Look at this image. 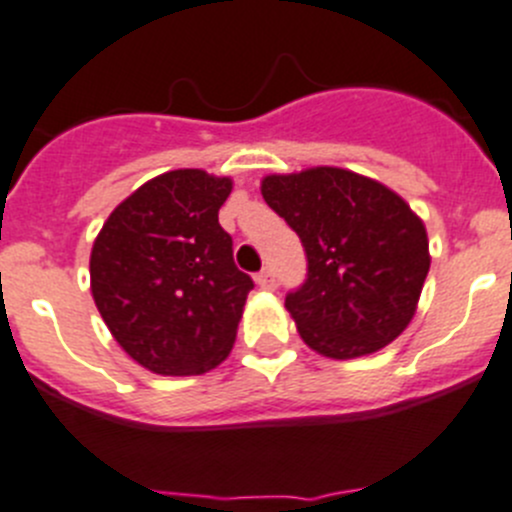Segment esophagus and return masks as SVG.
<instances>
[{"label": "esophagus", "instance_id": "1", "mask_svg": "<svg viewBox=\"0 0 512 512\" xmlns=\"http://www.w3.org/2000/svg\"><path fill=\"white\" fill-rule=\"evenodd\" d=\"M255 280H257V285H260L262 290H272V288H275V275H272L270 267H265V270L257 272Z\"/></svg>", "mask_w": 512, "mask_h": 512}]
</instances>
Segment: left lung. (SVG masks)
I'll use <instances>...</instances> for the list:
<instances>
[{
    "mask_svg": "<svg viewBox=\"0 0 512 512\" xmlns=\"http://www.w3.org/2000/svg\"><path fill=\"white\" fill-rule=\"evenodd\" d=\"M260 191L308 257V278L285 298L300 338L341 361L389 346L432 262L422 219L389 186L338 166L270 174Z\"/></svg>",
    "mask_w": 512,
    "mask_h": 512,
    "instance_id": "8db88e82",
    "label": "left lung"
}]
</instances>
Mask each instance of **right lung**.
Listing matches in <instances>:
<instances>
[{"label": "right lung", "instance_id": "add662e5", "mask_svg": "<svg viewBox=\"0 0 512 512\" xmlns=\"http://www.w3.org/2000/svg\"><path fill=\"white\" fill-rule=\"evenodd\" d=\"M229 176H154L105 219L90 252V293L118 346L161 376L207 374L229 356L252 278L219 227Z\"/></svg>", "mask_w": 512, "mask_h": 512}]
</instances>
